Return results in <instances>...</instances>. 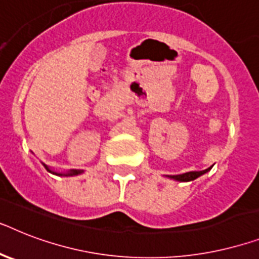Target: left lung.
<instances>
[{"mask_svg":"<svg viewBox=\"0 0 259 259\" xmlns=\"http://www.w3.org/2000/svg\"><path fill=\"white\" fill-rule=\"evenodd\" d=\"M209 169L201 170V171H189V173L178 174V176H171L170 178H174V180H177V181H184V182H188V181H193V180H195V178H198L199 176H202V174L206 173V171H207Z\"/></svg>","mask_w":259,"mask_h":259,"instance_id":"1","label":"left lung"}]
</instances>
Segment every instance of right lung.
Masks as SVG:
<instances>
[{
  "label": "right lung",
  "mask_w": 259,
  "mask_h": 259,
  "mask_svg": "<svg viewBox=\"0 0 259 259\" xmlns=\"http://www.w3.org/2000/svg\"><path fill=\"white\" fill-rule=\"evenodd\" d=\"M45 167H46V170H48V171H50V173H53V171H52V170H49V167H48V166L45 165ZM79 173H82L81 170H71V171H69V173H54V174H58V176H77V174H79Z\"/></svg>",
  "instance_id": "right-lung-1"
}]
</instances>
